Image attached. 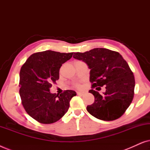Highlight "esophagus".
Returning <instances> with one entry per match:
<instances>
[{
	"instance_id": "1",
	"label": "esophagus",
	"mask_w": 150,
	"mask_h": 150,
	"mask_svg": "<svg viewBox=\"0 0 150 150\" xmlns=\"http://www.w3.org/2000/svg\"><path fill=\"white\" fill-rule=\"evenodd\" d=\"M77 95H80V96H84L85 94V92H81V91H77L76 92Z\"/></svg>"
}]
</instances>
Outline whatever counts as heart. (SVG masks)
<instances>
[{
    "instance_id": "b5f03b06",
    "label": "heart",
    "mask_w": 150,
    "mask_h": 150,
    "mask_svg": "<svg viewBox=\"0 0 150 150\" xmlns=\"http://www.w3.org/2000/svg\"><path fill=\"white\" fill-rule=\"evenodd\" d=\"M74 87H76V88H80V87H81V85H80V84H79V83H75Z\"/></svg>"
}]
</instances>
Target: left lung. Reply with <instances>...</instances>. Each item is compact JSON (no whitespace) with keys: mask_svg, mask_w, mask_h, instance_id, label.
I'll return each mask as SVG.
<instances>
[{"mask_svg":"<svg viewBox=\"0 0 150 150\" xmlns=\"http://www.w3.org/2000/svg\"><path fill=\"white\" fill-rule=\"evenodd\" d=\"M74 59L87 63L90 70L92 89L89 92L95 100L87 106V111L99 120L112 121L122 116L134 98L133 72L122 55L106 48H94L85 52H74ZM106 86L100 95L93 89ZM97 89V88H96Z\"/></svg>","mask_w":150,"mask_h":150,"instance_id":"8db88e82","label":"left lung"}]
</instances>
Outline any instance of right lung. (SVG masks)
<instances>
[{
    "label": "right lung",
    "mask_w": 150,
    "mask_h": 150,
    "mask_svg": "<svg viewBox=\"0 0 150 150\" xmlns=\"http://www.w3.org/2000/svg\"><path fill=\"white\" fill-rule=\"evenodd\" d=\"M74 52L52 50L30 55L20 71V96L26 112L41 124H52L60 120L69 107V101L76 95L66 90L60 95L51 93L50 88L59 79V69Z\"/></svg>",
    "instance_id": "right-lung-1"
}]
</instances>
